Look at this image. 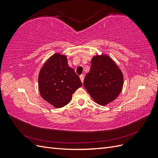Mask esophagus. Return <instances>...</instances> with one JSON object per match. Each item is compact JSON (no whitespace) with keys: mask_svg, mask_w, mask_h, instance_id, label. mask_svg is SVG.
<instances>
[{"mask_svg":"<svg viewBox=\"0 0 158 158\" xmlns=\"http://www.w3.org/2000/svg\"><path fill=\"white\" fill-rule=\"evenodd\" d=\"M80 78L81 82H82V83H83V82H84V75H80Z\"/></svg>","mask_w":158,"mask_h":158,"instance_id":"obj_1","label":"esophagus"}]
</instances>
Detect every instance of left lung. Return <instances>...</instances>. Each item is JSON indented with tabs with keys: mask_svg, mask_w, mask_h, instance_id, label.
<instances>
[{
	"mask_svg": "<svg viewBox=\"0 0 158 158\" xmlns=\"http://www.w3.org/2000/svg\"><path fill=\"white\" fill-rule=\"evenodd\" d=\"M123 84L122 71L111 57L106 54L92 57L84 85L95 103L106 106L114 101L121 92Z\"/></svg>",
	"mask_w": 158,
	"mask_h": 158,
	"instance_id": "obj_1",
	"label": "left lung"
}]
</instances>
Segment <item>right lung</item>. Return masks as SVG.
Here are the masks:
<instances>
[{"label": "right lung", "instance_id": "add662e5", "mask_svg": "<svg viewBox=\"0 0 158 158\" xmlns=\"http://www.w3.org/2000/svg\"><path fill=\"white\" fill-rule=\"evenodd\" d=\"M82 82L73 69L68 64L65 55H51L40 69L38 88L41 98L55 108L66 106Z\"/></svg>", "mask_w": 158, "mask_h": 158}]
</instances>
